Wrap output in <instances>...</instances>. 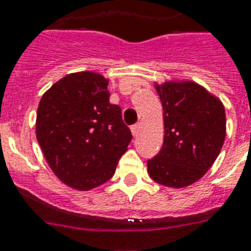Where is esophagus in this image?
<instances>
[{
  "label": "esophagus",
  "instance_id": "1",
  "mask_svg": "<svg viewBox=\"0 0 251 251\" xmlns=\"http://www.w3.org/2000/svg\"><path fill=\"white\" fill-rule=\"evenodd\" d=\"M138 131H140V124H135V126H132V128H131L132 135L137 136L138 135Z\"/></svg>",
  "mask_w": 251,
  "mask_h": 251
}]
</instances>
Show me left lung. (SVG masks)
Listing matches in <instances>:
<instances>
[{
	"mask_svg": "<svg viewBox=\"0 0 251 251\" xmlns=\"http://www.w3.org/2000/svg\"><path fill=\"white\" fill-rule=\"evenodd\" d=\"M163 107L164 138L148 160L160 185L185 188L198 181L219 155L226 138V110L219 98L190 80L154 84Z\"/></svg>",
	"mask_w": 251,
	"mask_h": 251,
	"instance_id": "obj_1",
	"label": "left lung"
}]
</instances>
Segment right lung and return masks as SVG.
<instances>
[{"label":"right lung","instance_id":"add662e5","mask_svg":"<svg viewBox=\"0 0 251 251\" xmlns=\"http://www.w3.org/2000/svg\"><path fill=\"white\" fill-rule=\"evenodd\" d=\"M109 79L93 71L69 74L43 94L36 138L54 175L76 190H91L115 174L132 140L122 109L110 103Z\"/></svg>","mask_w":251,"mask_h":251}]
</instances>
